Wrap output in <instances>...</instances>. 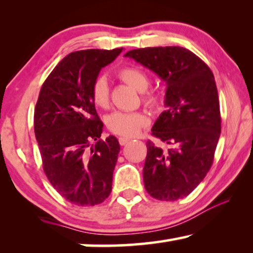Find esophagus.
<instances>
[{
    "mask_svg": "<svg viewBox=\"0 0 253 253\" xmlns=\"http://www.w3.org/2000/svg\"><path fill=\"white\" fill-rule=\"evenodd\" d=\"M131 140V138H126V137H121V138H119V141H120V144L122 145H126V143H129V141Z\"/></svg>",
    "mask_w": 253,
    "mask_h": 253,
    "instance_id": "esophagus-1",
    "label": "esophagus"
}]
</instances>
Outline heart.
<instances>
[{
  "instance_id": "b5f03b06",
  "label": "heart",
  "mask_w": 253,
  "mask_h": 253,
  "mask_svg": "<svg viewBox=\"0 0 253 253\" xmlns=\"http://www.w3.org/2000/svg\"><path fill=\"white\" fill-rule=\"evenodd\" d=\"M119 77L124 83L139 92L146 91L150 86V78L143 69L138 67H124L119 71ZM91 98L93 103L99 108H108L109 86L105 77H98L93 82L91 87ZM143 101L150 107L160 103V96L153 91L144 93ZM148 117L143 113L116 112L107 120V126L112 132L124 137H134L143 127L147 126Z\"/></svg>"
}]
</instances>
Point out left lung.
<instances>
[{"label": "left lung", "mask_w": 253, "mask_h": 253, "mask_svg": "<svg viewBox=\"0 0 253 253\" xmlns=\"http://www.w3.org/2000/svg\"><path fill=\"white\" fill-rule=\"evenodd\" d=\"M166 82L165 106L147 140L143 177L148 195L174 202L189 196L212 167L221 133L219 95L213 72L183 47H147L127 51Z\"/></svg>", "instance_id": "obj_1"}]
</instances>
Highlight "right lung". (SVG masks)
<instances>
[{
    "mask_svg": "<svg viewBox=\"0 0 253 253\" xmlns=\"http://www.w3.org/2000/svg\"><path fill=\"white\" fill-rule=\"evenodd\" d=\"M123 48L70 53L50 72L34 109V133L42 168L53 188L69 203L94 206L108 198L120 144L102 140L103 123L91 98L100 70Z\"/></svg>",
    "mask_w": 253,
    "mask_h": 253,
    "instance_id": "right-lung-1",
    "label": "right lung"
}]
</instances>
